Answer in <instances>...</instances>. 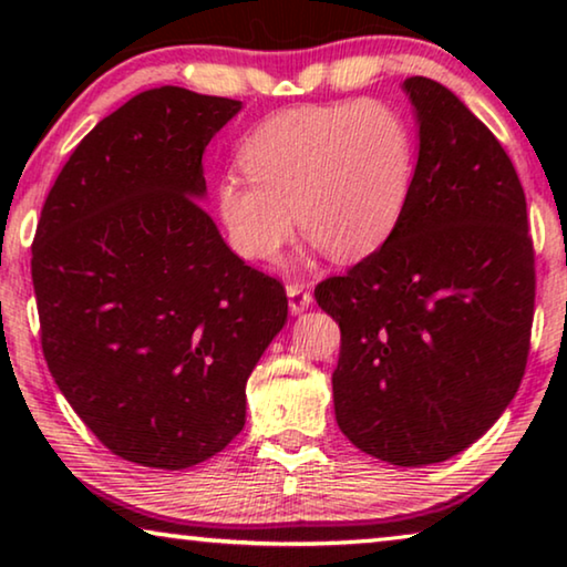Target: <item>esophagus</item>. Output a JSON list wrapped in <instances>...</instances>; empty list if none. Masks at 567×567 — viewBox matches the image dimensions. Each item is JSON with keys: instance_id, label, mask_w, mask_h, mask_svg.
<instances>
[{"instance_id": "34e87169", "label": "esophagus", "mask_w": 567, "mask_h": 567, "mask_svg": "<svg viewBox=\"0 0 567 567\" xmlns=\"http://www.w3.org/2000/svg\"><path fill=\"white\" fill-rule=\"evenodd\" d=\"M287 297H290V312L292 315H300V312L307 310V307L312 305L310 290H307V287L300 285V282L287 285Z\"/></svg>"}]
</instances>
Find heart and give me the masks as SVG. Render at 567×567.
Wrapping results in <instances>:
<instances>
[{
    "instance_id": "obj_1",
    "label": "heart",
    "mask_w": 567,
    "mask_h": 567,
    "mask_svg": "<svg viewBox=\"0 0 567 567\" xmlns=\"http://www.w3.org/2000/svg\"><path fill=\"white\" fill-rule=\"evenodd\" d=\"M217 213L245 260L280 252L297 223L334 260H360L398 227L415 182V132L395 104L354 100L277 112L239 147Z\"/></svg>"
}]
</instances>
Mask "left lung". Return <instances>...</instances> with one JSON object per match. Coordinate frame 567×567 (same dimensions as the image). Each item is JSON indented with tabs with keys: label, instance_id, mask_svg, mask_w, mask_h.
I'll list each match as a JSON object with an SVG mask.
<instances>
[{
	"label": "left lung",
	"instance_id": "8db88e82",
	"mask_svg": "<svg viewBox=\"0 0 567 567\" xmlns=\"http://www.w3.org/2000/svg\"><path fill=\"white\" fill-rule=\"evenodd\" d=\"M415 182L375 252L315 287L340 324L338 425L354 447L420 467L463 453L525 375L535 249L525 192L495 134L453 92L408 76Z\"/></svg>",
	"mask_w": 567,
	"mask_h": 567
}]
</instances>
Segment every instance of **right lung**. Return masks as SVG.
<instances>
[{"label": "right lung", "mask_w": 567, "mask_h": 567, "mask_svg": "<svg viewBox=\"0 0 567 567\" xmlns=\"http://www.w3.org/2000/svg\"><path fill=\"white\" fill-rule=\"evenodd\" d=\"M243 102L147 90L66 159L32 243L42 352L100 443L185 470L245 427V385L287 320L280 280L225 245L203 152Z\"/></svg>", "instance_id": "add662e5"}]
</instances>
